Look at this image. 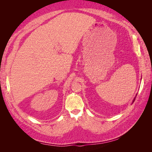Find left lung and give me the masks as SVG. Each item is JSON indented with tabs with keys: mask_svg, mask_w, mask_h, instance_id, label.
Returning <instances> with one entry per match:
<instances>
[{
	"mask_svg": "<svg viewBox=\"0 0 152 152\" xmlns=\"http://www.w3.org/2000/svg\"><path fill=\"white\" fill-rule=\"evenodd\" d=\"M137 95H136V96H137ZM136 96H135V97L134 98V99H133V102H132V103H133V102L134 101V99H135V98H136Z\"/></svg>",
	"mask_w": 152,
	"mask_h": 152,
	"instance_id": "obj_1",
	"label": "left lung"
}]
</instances>
